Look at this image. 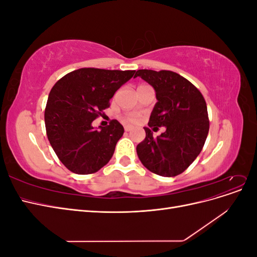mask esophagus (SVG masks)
I'll use <instances>...</instances> for the list:
<instances>
[{"label":"esophagus","mask_w":257,"mask_h":257,"mask_svg":"<svg viewBox=\"0 0 257 257\" xmlns=\"http://www.w3.org/2000/svg\"><path fill=\"white\" fill-rule=\"evenodd\" d=\"M132 128H133V127H132L131 125H125V126H124V130H125V132H130Z\"/></svg>","instance_id":"1"}]
</instances>
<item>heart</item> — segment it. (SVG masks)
<instances>
[{
    "label": "heart",
    "instance_id": "1",
    "mask_svg": "<svg viewBox=\"0 0 257 257\" xmlns=\"http://www.w3.org/2000/svg\"><path fill=\"white\" fill-rule=\"evenodd\" d=\"M139 118H141V114L137 112H127V113H125V115H124V120H125L126 122H130V123L137 122L139 120Z\"/></svg>",
    "mask_w": 257,
    "mask_h": 257
}]
</instances>
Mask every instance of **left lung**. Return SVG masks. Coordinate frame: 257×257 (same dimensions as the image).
Masks as SVG:
<instances>
[{"mask_svg":"<svg viewBox=\"0 0 257 257\" xmlns=\"http://www.w3.org/2000/svg\"><path fill=\"white\" fill-rule=\"evenodd\" d=\"M137 76L152 85L158 99L148 125L167 128L154 139L145 127L146 138L136 148L138 158L159 176L180 175L198 157L208 136L206 100L195 85L175 72L138 69Z\"/></svg>","mask_w":257,"mask_h":257,"instance_id":"left-lung-1","label":"left lung"}]
</instances>
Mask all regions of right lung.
Masks as SVG:
<instances>
[{
    "label": "right lung",
    "instance_id": "right-lung-1",
    "mask_svg": "<svg viewBox=\"0 0 257 257\" xmlns=\"http://www.w3.org/2000/svg\"><path fill=\"white\" fill-rule=\"evenodd\" d=\"M135 71L79 68L51 89L45 109L48 141L59 160L78 175L96 173L110 161L124 133L116 120L95 130L92 122L109 107V99Z\"/></svg>",
    "mask_w": 257,
    "mask_h": 257
}]
</instances>
